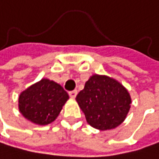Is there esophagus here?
<instances>
[{"label": "esophagus", "mask_w": 159, "mask_h": 159, "mask_svg": "<svg viewBox=\"0 0 159 159\" xmlns=\"http://www.w3.org/2000/svg\"><path fill=\"white\" fill-rule=\"evenodd\" d=\"M77 91L74 90V91H71V92H69V97L71 98H76V95H77Z\"/></svg>", "instance_id": "obj_1"}]
</instances>
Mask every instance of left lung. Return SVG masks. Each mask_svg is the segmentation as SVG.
Returning a JSON list of instances; mask_svg holds the SVG:
<instances>
[{"instance_id":"obj_1","label":"left lung","mask_w":159,"mask_h":159,"mask_svg":"<svg viewBox=\"0 0 159 159\" xmlns=\"http://www.w3.org/2000/svg\"><path fill=\"white\" fill-rule=\"evenodd\" d=\"M76 101L91 126L110 130L124 123L130 109L131 98L116 79L93 74L77 94Z\"/></svg>"}]
</instances>
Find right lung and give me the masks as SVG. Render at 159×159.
<instances>
[{
    "label": "right lung",
    "instance_id": "1",
    "mask_svg": "<svg viewBox=\"0 0 159 159\" xmlns=\"http://www.w3.org/2000/svg\"><path fill=\"white\" fill-rule=\"evenodd\" d=\"M68 98V93L60 84L42 78L20 93L18 108L33 124L46 125L57 119Z\"/></svg>",
    "mask_w": 159,
    "mask_h": 159
}]
</instances>
